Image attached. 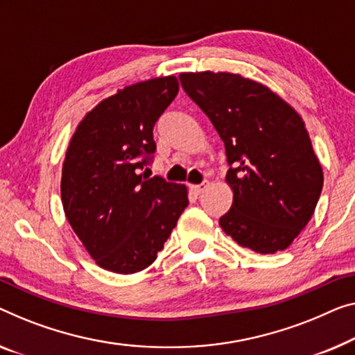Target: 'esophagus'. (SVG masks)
Returning <instances> with one entry per match:
<instances>
[{
  "label": "esophagus",
  "instance_id": "esophagus-1",
  "mask_svg": "<svg viewBox=\"0 0 355 355\" xmlns=\"http://www.w3.org/2000/svg\"><path fill=\"white\" fill-rule=\"evenodd\" d=\"M207 188H209V182H202L200 184H194V187H193V193H194V194H202Z\"/></svg>",
  "mask_w": 355,
  "mask_h": 355
}]
</instances>
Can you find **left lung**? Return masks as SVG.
<instances>
[{
	"label": "left lung",
	"instance_id": "left-lung-1",
	"mask_svg": "<svg viewBox=\"0 0 355 355\" xmlns=\"http://www.w3.org/2000/svg\"><path fill=\"white\" fill-rule=\"evenodd\" d=\"M226 150L232 191L220 226L257 253L290 247L313 216L324 172L304 121L264 84L228 71L180 73Z\"/></svg>",
	"mask_w": 355,
	"mask_h": 355
}]
</instances>
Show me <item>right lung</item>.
<instances>
[{
    "instance_id": "obj_1",
    "label": "right lung",
    "mask_w": 355,
    "mask_h": 355,
    "mask_svg": "<svg viewBox=\"0 0 355 355\" xmlns=\"http://www.w3.org/2000/svg\"><path fill=\"white\" fill-rule=\"evenodd\" d=\"M178 94L177 78L140 81L103 98L79 121L62 166L68 223L100 268L144 271L188 205V188L140 173L156 150L153 127Z\"/></svg>"
}]
</instances>
